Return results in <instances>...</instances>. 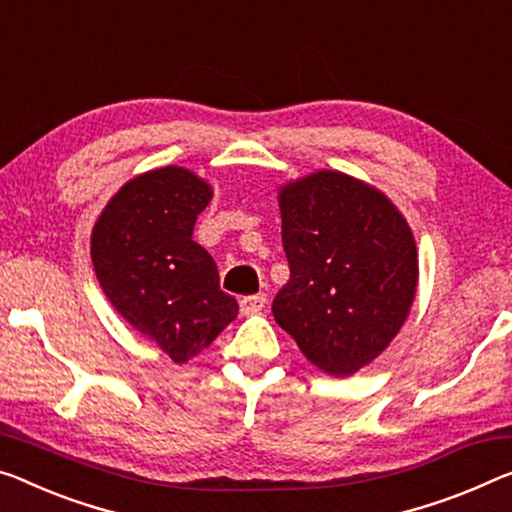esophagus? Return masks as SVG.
<instances>
[{
	"instance_id": "esophagus-1",
	"label": "esophagus",
	"mask_w": 512,
	"mask_h": 512,
	"mask_svg": "<svg viewBox=\"0 0 512 512\" xmlns=\"http://www.w3.org/2000/svg\"><path fill=\"white\" fill-rule=\"evenodd\" d=\"M265 302H267L265 293H258V295H247V297H242V300H240V313H242V316H254V313L263 311Z\"/></svg>"
}]
</instances>
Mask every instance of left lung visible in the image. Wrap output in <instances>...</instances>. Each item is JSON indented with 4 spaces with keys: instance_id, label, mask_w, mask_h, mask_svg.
<instances>
[{
    "instance_id": "1",
    "label": "left lung",
    "mask_w": 512,
    "mask_h": 512,
    "mask_svg": "<svg viewBox=\"0 0 512 512\" xmlns=\"http://www.w3.org/2000/svg\"><path fill=\"white\" fill-rule=\"evenodd\" d=\"M290 279L272 313L304 357L345 377L387 350L419 283L412 229L373 185L316 171L279 190Z\"/></svg>"
}]
</instances>
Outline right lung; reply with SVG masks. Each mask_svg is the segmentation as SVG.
<instances>
[{
    "label": "right lung",
    "mask_w": 512,
    "mask_h": 512,
    "mask_svg": "<svg viewBox=\"0 0 512 512\" xmlns=\"http://www.w3.org/2000/svg\"><path fill=\"white\" fill-rule=\"evenodd\" d=\"M210 199V185L190 169H153L109 199L91 233L102 293L176 364L199 355L238 316L212 256L192 240Z\"/></svg>",
    "instance_id": "right-lung-1"
}]
</instances>
